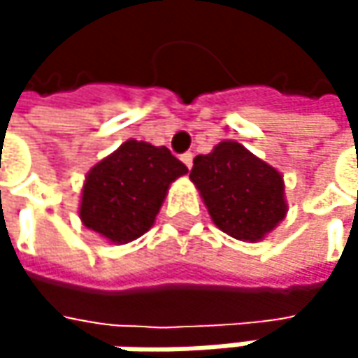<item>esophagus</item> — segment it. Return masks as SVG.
I'll list each match as a JSON object with an SVG mask.
<instances>
[{
  "mask_svg": "<svg viewBox=\"0 0 358 358\" xmlns=\"http://www.w3.org/2000/svg\"><path fill=\"white\" fill-rule=\"evenodd\" d=\"M180 159H182V162L186 164V168H188V170L192 168V153H184V155H182Z\"/></svg>",
  "mask_w": 358,
  "mask_h": 358,
  "instance_id": "obj_1",
  "label": "esophagus"
}]
</instances>
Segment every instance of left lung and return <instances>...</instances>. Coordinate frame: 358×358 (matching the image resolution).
<instances>
[{
    "instance_id": "obj_1",
    "label": "left lung",
    "mask_w": 358,
    "mask_h": 358,
    "mask_svg": "<svg viewBox=\"0 0 358 358\" xmlns=\"http://www.w3.org/2000/svg\"><path fill=\"white\" fill-rule=\"evenodd\" d=\"M190 180L201 190L211 220L238 241H259L286 215L280 172L249 153L241 143H220L196 155Z\"/></svg>"
}]
</instances>
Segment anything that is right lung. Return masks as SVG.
Masks as SVG:
<instances>
[{"label":"right lung","mask_w":358,"mask_h":358,"mask_svg":"<svg viewBox=\"0 0 358 358\" xmlns=\"http://www.w3.org/2000/svg\"><path fill=\"white\" fill-rule=\"evenodd\" d=\"M186 172L170 149L126 141L89 172L80 220L111 243H130L153 226L170 184Z\"/></svg>","instance_id":"right-lung-1"}]
</instances>
